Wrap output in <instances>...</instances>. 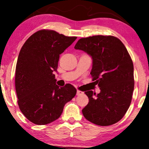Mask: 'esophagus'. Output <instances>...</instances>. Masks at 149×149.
<instances>
[{"mask_svg": "<svg viewBox=\"0 0 149 149\" xmlns=\"http://www.w3.org/2000/svg\"><path fill=\"white\" fill-rule=\"evenodd\" d=\"M82 94H83V92L80 91V90H77V92H76L77 95H82Z\"/></svg>", "mask_w": 149, "mask_h": 149, "instance_id": "34e87169", "label": "esophagus"}]
</instances>
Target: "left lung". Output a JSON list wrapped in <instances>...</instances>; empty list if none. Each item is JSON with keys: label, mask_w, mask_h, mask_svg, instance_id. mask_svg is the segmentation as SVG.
Instances as JSON below:
<instances>
[{"label": "left lung", "mask_w": 149, "mask_h": 149, "mask_svg": "<svg viewBox=\"0 0 149 149\" xmlns=\"http://www.w3.org/2000/svg\"><path fill=\"white\" fill-rule=\"evenodd\" d=\"M92 58L90 74L100 92H85L88 105L83 116L100 126L113 125L123 118L130 106L134 90V66L124 44L112 36L83 38L75 45Z\"/></svg>", "instance_id": "left-lung-1"}]
</instances>
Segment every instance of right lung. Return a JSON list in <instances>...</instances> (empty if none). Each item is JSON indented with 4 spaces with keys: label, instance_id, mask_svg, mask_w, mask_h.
Instances as JSON below:
<instances>
[{
    "label": "right lung",
    "instance_id": "add662e5",
    "mask_svg": "<svg viewBox=\"0 0 149 149\" xmlns=\"http://www.w3.org/2000/svg\"><path fill=\"white\" fill-rule=\"evenodd\" d=\"M76 38L42 29L22 46L15 70V89L20 110L33 123L42 125L58 119L65 104L76 95L72 85L59 88L56 84L54 71L59 54Z\"/></svg>",
    "mask_w": 149,
    "mask_h": 149
}]
</instances>
